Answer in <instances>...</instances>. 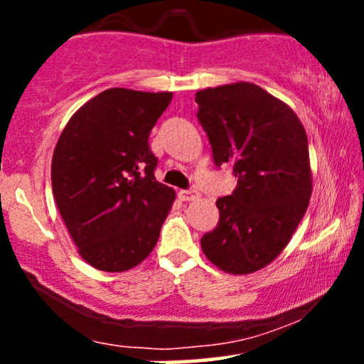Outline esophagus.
<instances>
[{
  "instance_id": "1",
  "label": "esophagus",
  "mask_w": 364,
  "mask_h": 364,
  "mask_svg": "<svg viewBox=\"0 0 364 364\" xmlns=\"http://www.w3.org/2000/svg\"><path fill=\"white\" fill-rule=\"evenodd\" d=\"M178 195L183 202H191V200L198 198V191L196 190H181Z\"/></svg>"
}]
</instances>
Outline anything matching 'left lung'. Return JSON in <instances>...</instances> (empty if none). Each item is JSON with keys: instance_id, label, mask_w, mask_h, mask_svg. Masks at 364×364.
Segmentation results:
<instances>
[{"instance_id": "left-lung-1", "label": "left lung", "mask_w": 364, "mask_h": 364, "mask_svg": "<svg viewBox=\"0 0 364 364\" xmlns=\"http://www.w3.org/2000/svg\"><path fill=\"white\" fill-rule=\"evenodd\" d=\"M195 102L215 166L231 162L237 179L215 202L219 223L202 250L224 272H257L286 248L310 203L306 132L287 104L250 82L198 90Z\"/></svg>"}]
</instances>
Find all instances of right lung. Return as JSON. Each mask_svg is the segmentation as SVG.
<instances>
[{"mask_svg":"<svg viewBox=\"0 0 364 364\" xmlns=\"http://www.w3.org/2000/svg\"><path fill=\"white\" fill-rule=\"evenodd\" d=\"M171 99V92L107 89L75 112L58 140L53 195L94 269L124 272L157 245L176 193L156 181L149 135Z\"/></svg>","mask_w":364,"mask_h":364,"instance_id":"add662e5","label":"right lung"}]
</instances>
